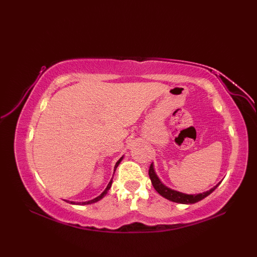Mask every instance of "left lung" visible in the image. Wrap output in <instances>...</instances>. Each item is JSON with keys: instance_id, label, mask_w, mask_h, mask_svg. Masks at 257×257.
Segmentation results:
<instances>
[{"instance_id": "1", "label": "left lung", "mask_w": 257, "mask_h": 257, "mask_svg": "<svg viewBox=\"0 0 257 257\" xmlns=\"http://www.w3.org/2000/svg\"><path fill=\"white\" fill-rule=\"evenodd\" d=\"M149 177L151 179V183L154 185V188L156 189V191L160 195H162L163 198H166L168 200H170L172 202H177V203H182V204H193L196 203V202L201 201L202 199L206 198L207 195L211 194L213 191H214L219 184H216L214 188H212L211 190L206 191V192L203 193H199V194H184L181 192H178V191H174L167 188L165 184H162V182L159 180V178L157 177V174L154 170V166L150 165L149 168Z\"/></svg>"}]
</instances>
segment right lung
<instances>
[{
    "label": "right lung",
    "instance_id": "right-lung-1",
    "mask_svg": "<svg viewBox=\"0 0 257 257\" xmlns=\"http://www.w3.org/2000/svg\"><path fill=\"white\" fill-rule=\"evenodd\" d=\"M122 160V158H120V159L117 161V163H116V166H114V171H116V169H117V167H118V165L120 163V161ZM111 183H112V179L110 180V182L108 183V185H107V188L105 189V191H103V192L99 195V196H97V198H95V199H92V200H90V201H87V202H83V203H78V204H83V205H85V204H91V203H95V202H97V201H99V200H101L103 196H105L106 194H107V192L109 191V189H110V187H111ZM69 203H72V204H75L74 202H69Z\"/></svg>",
    "mask_w": 257,
    "mask_h": 257
}]
</instances>
